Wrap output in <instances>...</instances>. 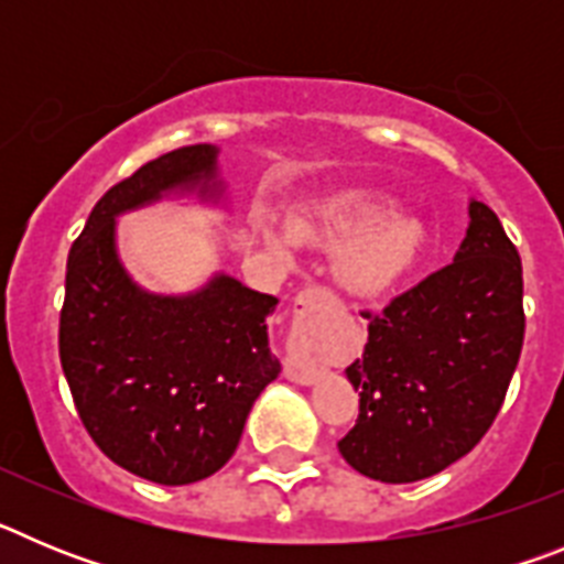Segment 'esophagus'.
<instances>
[{"mask_svg":"<svg viewBox=\"0 0 564 564\" xmlns=\"http://www.w3.org/2000/svg\"><path fill=\"white\" fill-rule=\"evenodd\" d=\"M327 302V291H322V288H307V291H299L296 299H293V316H305L307 311H313V307L325 305ZM285 376L288 381L293 383H302V387H311V383H316L318 378H322V370H318L316 364H305L299 361V358H291V361L285 364Z\"/></svg>","mask_w":564,"mask_h":564,"instance_id":"1","label":"esophagus"}]
</instances>
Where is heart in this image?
Instances as JSON below:
<instances>
[{"instance_id":"b5f03b06","label":"heart","mask_w":564,"mask_h":564,"mask_svg":"<svg viewBox=\"0 0 564 564\" xmlns=\"http://www.w3.org/2000/svg\"><path fill=\"white\" fill-rule=\"evenodd\" d=\"M395 208L390 194L344 192L296 212L288 226L257 217L253 231L285 262L296 259L299 242L336 251L333 271L341 291L352 299H381L415 271L426 242L421 223Z\"/></svg>"}]
</instances>
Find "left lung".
<instances>
[{
    "label": "left lung",
    "mask_w": 564,
    "mask_h": 564,
    "mask_svg": "<svg viewBox=\"0 0 564 564\" xmlns=\"http://www.w3.org/2000/svg\"><path fill=\"white\" fill-rule=\"evenodd\" d=\"M367 318L344 370L361 410L338 452L378 482L437 475L486 435L520 361L522 265L497 214L468 200L455 262Z\"/></svg>",
    "instance_id": "obj_1"
}]
</instances>
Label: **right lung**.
Segmentation results:
<instances>
[{
  "label": "right lung",
  "mask_w": 564,
  "mask_h": 564,
  "mask_svg": "<svg viewBox=\"0 0 564 564\" xmlns=\"http://www.w3.org/2000/svg\"><path fill=\"white\" fill-rule=\"evenodd\" d=\"M220 149L161 154L109 188L67 257L58 352L104 455L161 486L206 480L231 460L259 392L282 372L268 344L279 299L217 271L188 293L134 282L118 217L161 200L234 212Z\"/></svg>",
  "instance_id": "obj_1"
}]
</instances>
